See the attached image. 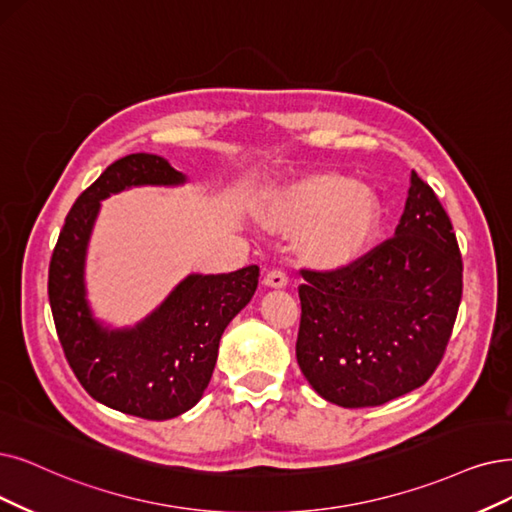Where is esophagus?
<instances>
[{
  "mask_svg": "<svg viewBox=\"0 0 512 512\" xmlns=\"http://www.w3.org/2000/svg\"><path fill=\"white\" fill-rule=\"evenodd\" d=\"M264 285H267V288H285V285H288V275L281 269H273L264 275Z\"/></svg>",
  "mask_w": 512,
  "mask_h": 512,
  "instance_id": "obj_1",
  "label": "esophagus"
}]
</instances>
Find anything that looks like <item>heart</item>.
<instances>
[{"mask_svg":"<svg viewBox=\"0 0 512 512\" xmlns=\"http://www.w3.org/2000/svg\"><path fill=\"white\" fill-rule=\"evenodd\" d=\"M264 216L281 231H304L306 258L336 267L370 248L380 227L382 206L367 182L325 172L277 191L264 206Z\"/></svg>","mask_w":512,"mask_h":512,"instance_id":"1","label":"heart"}]
</instances>
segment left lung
I'll use <instances>...</instances> for the list:
<instances>
[{
	"mask_svg": "<svg viewBox=\"0 0 512 512\" xmlns=\"http://www.w3.org/2000/svg\"><path fill=\"white\" fill-rule=\"evenodd\" d=\"M302 277L296 359L325 401L374 407L433 376L458 315L462 256L452 220L416 172L395 237Z\"/></svg>",
	"mask_w": 512,
	"mask_h": 512,
	"instance_id": "8db88e82",
	"label": "left lung"
}]
</instances>
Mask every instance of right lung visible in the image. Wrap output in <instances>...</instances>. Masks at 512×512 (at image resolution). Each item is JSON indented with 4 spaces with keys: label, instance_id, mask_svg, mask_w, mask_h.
I'll list each match as a JSON object with an SVG mask.
<instances>
[{
    "label": "right lung",
    "instance_id": "add662e5",
    "mask_svg": "<svg viewBox=\"0 0 512 512\" xmlns=\"http://www.w3.org/2000/svg\"><path fill=\"white\" fill-rule=\"evenodd\" d=\"M187 182L151 153L117 159L77 197L50 260L48 296L73 374L98 403L145 420H170L206 391L224 327L258 288L256 264L233 273L189 275L157 309L126 330L94 319L86 298V252L100 201L140 185Z\"/></svg>",
    "mask_w": 512,
    "mask_h": 512
}]
</instances>
